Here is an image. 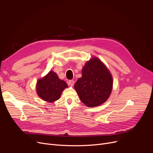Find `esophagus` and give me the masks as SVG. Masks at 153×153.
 <instances>
[{
  "label": "esophagus",
  "instance_id": "34e87169",
  "mask_svg": "<svg viewBox=\"0 0 153 153\" xmlns=\"http://www.w3.org/2000/svg\"><path fill=\"white\" fill-rule=\"evenodd\" d=\"M68 84L71 86H73L74 84V81H73V80H70V81H69V82H68Z\"/></svg>",
  "mask_w": 153,
  "mask_h": 153
}]
</instances>
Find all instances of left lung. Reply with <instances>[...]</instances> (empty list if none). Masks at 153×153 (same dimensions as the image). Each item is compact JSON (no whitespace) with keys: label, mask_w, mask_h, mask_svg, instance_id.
<instances>
[{"label":"left lung","mask_w":153,"mask_h":153,"mask_svg":"<svg viewBox=\"0 0 153 153\" xmlns=\"http://www.w3.org/2000/svg\"><path fill=\"white\" fill-rule=\"evenodd\" d=\"M82 74L74 84L82 102L89 107L99 106L105 102L113 88V77L103 62L94 56L85 62Z\"/></svg>","instance_id":"obj_1"}]
</instances>
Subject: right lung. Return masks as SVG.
<instances>
[{"label": "right lung", "instance_id": "right-lung-1", "mask_svg": "<svg viewBox=\"0 0 153 153\" xmlns=\"http://www.w3.org/2000/svg\"><path fill=\"white\" fill-rule=\"evenodd\" d=\"M68 84L60 79L57 74L50 71L43 77L38 80L36 84V93L42 100L54 102L58 100Z\"/></svg>", "mask_w": 153, "mask_h": 153}]
</instances>
